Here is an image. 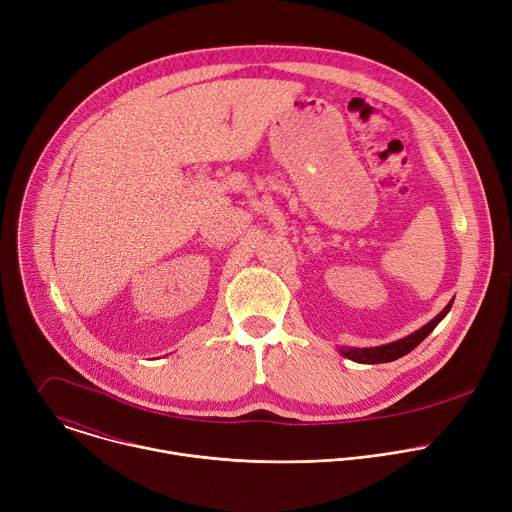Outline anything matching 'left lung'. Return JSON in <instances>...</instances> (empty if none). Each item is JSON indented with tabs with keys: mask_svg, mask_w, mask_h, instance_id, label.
Returning <instances> with one entry per match:
<instances>
[{
	"mask_svg": "<svg viewBox=\"0 0 512 512\" xmlns=\"http://www.w3.org/2000/svg\"><path fill=\"white\" fill-rule=\"evenodd\" d=\"M454 300L437 314L431 322H427L423 328L415 330L413 334L397 340V342H391V344H383V346H375V348H340V354L354 360V362H360V364H379V362H391V360H397L401 356H405L407 352H411L421 340H425V336L440 324L446 314L450 312Z\"/></svg>",
	"mask_w": 512,
	"mask_h": 512,
	"instance_id": "8db88e82",
	"label": "left lung"
}]
</instances>
